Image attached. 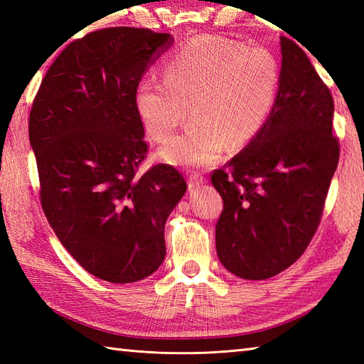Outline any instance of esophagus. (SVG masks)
Wrapping results in <instances>:
<instances>
[{"label":"esophagus","instance_id":"1","mask_svg":"<svg viewBox=\"0 0 364 364\" xmlns=\"http://www.w3.org/2000/svg\"><path fill=\"white\" fill-rule=\"evenodd\" d=\"M205 183V178L200 175V173H192L189 175V181H188V188L189 191H197L200 186H203Z\"/></svg>","mask_w":364,"mask_h":364}]
</instances>
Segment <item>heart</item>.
<instances>
[{
  "label": "heart",
  "instance_id": "heart-1",
  "mask_svg": "<svg viewBox=\"0 0 364 364\" xmlns=\"http://www.w3.org/2000/svg\"><path fill=\"white\" fill-rule=\"evenodd\" d=\"M162 78L139 82V117L151 139L166 142L191 106L194 120L159 154L170 164L200 167L218 159L227 144L239 149L259 133L277 102L280 65L262 46L200 34L167 59Z\"/></svg>",
  "mask_w": 364,
  "mask_h": 364
}]
</instances>
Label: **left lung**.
I'll return each instance as SVG.
<instances>
[{"label": "left lung", "instance_id": "8db88e82", "mask_svg": "<svg viewBox=\"0 0 364 364\" xmlns=\"http://www.w3.org/2000/svg\"><path fill=\"white\" fill-rule=\"evenodd\" d=\"M280 89L250 144L211 175L223 200L215 250L225 269L266 280L294 264L318 230L339 161L333 98L305 51L282 37Z\"/></svg>", "mask_w": 364, "mask_h": 364}]
</instances>
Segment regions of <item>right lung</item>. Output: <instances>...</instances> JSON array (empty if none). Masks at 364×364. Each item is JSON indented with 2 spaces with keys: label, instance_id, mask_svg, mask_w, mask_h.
I'll list each match as a JSON object with an SVG mask.
<instances>
[{
  "label": "right lung",
  "instance_id": "obj_1",
  "mask_svg": "<svg viewBox=\"0 0 364 364\" xmlns=\"http://www.w3.org/2000/svg\"><path fill=\"white\" fill-rule=\"evenodd\" d=\"M173 38L144 28H105L68 43L41 82L29 112L41 205L80 266L102 280L133 283L166 257L164 227L186 192L167 164L146 172L134 95Z\"/></svg>",
  "mask_w": 364,
  "mask_h": 364
}]
</instances>
